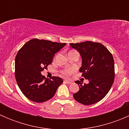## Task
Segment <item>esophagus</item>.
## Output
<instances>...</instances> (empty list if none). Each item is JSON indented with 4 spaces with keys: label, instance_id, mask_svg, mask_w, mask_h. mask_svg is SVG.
I'll return each instance as SVG.
<instances>
[{
    "label": "esophagus",
    "instance_id": "obj_1",
    "mask_svg": "<svg viewBox=\"0 0 129 129\" xmlns=\"http://www.w3.org/2000/svg\"><path fill=\"white\" fill-rule=\"evenodd\" d=\"M64 83L67 84H71L72 82H71V81H69V80H64Z\"/></svg>",
    "mask_w": 129,
    "mask_h": 129
}]
</instances>
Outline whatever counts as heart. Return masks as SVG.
I'll return each mask as SVG.
<instances>
[{"label": "heart", "mask_w": 129, "mask_h": 129, "mask_svg": "<svg viewBox=\"0 0 129 129\" xmlns=\"http://www.w3.org/2000/svg\"><path fill=\"white\" fill-rule=\"evenodd\" d=\"M75 71V69L74 68H69L63 70V71H62V74H63L65 76H70L71 74H72Z\"/></svg>", "instance_id": "b5f03b06"}]
</instances>
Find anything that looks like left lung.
<instances>
[{
  "label": "left lung",
  "instance_id": "1",
  "mask_svg": "<svg viewBox=\"0 0 129 129\" xmlns=\"http://www.w3.org/2000/svg\"><path fill=\"white\" fill-rule=\"evenodd\" d=\"M79 52L82 58L80 72L88 79L89 84L82 85L79 80V90L73 96L76 101L85 105L97 103L110 90L115 78L112 55L102 44L91 41L70 44Z\"/></svg>",
  "mask_w": 129,
  "mask_h": 129
}]
</instances>
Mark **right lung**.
<instances>
[{"mask_svg": "<svg viewBox=\"0 0 129 129\" xmlns=\"http://www.w3.org/2000/svg\"><path fill=\"white\" fill-rule=\"evenodd\" d=\"M66 45L34 39L24 44L15 60V77L23 94L35 102H44L54 97L63 80L54 76L48 79L42 71L51 64L55 53Z\"/></svg>", "mask_w": 129, "mask_h": 129, "instance_id": "add662e5", "label": "right lung"}]
</instances>
